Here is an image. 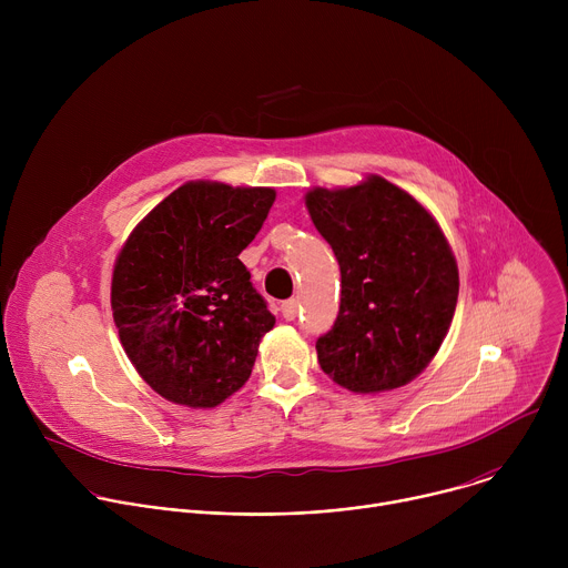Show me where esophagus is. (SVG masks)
Here are the masks:
<instances>
[{"label": "esophagus", "instance_id": "obj_1", "mask_svg": "<svg viewBox=\"0 0 568 568\" xmlns=\"http://www.w3.org/2000/svg\"><path fill=\"white\" fill-rule=\"evenodd\" d=\"M281 314H283V318L294 321V318H296V314H298V301H296V298H287V301H283V303H281Z\"/></svg>", "mask_w": 568, "mask_h": 568}]
</instances>
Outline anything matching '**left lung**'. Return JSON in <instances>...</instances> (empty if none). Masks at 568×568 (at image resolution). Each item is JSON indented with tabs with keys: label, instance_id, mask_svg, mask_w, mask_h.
I'll return each instance as SVG.
<instances>
[{
	"label": "left lung",
	"instance_id": "8db88e82",
	"mask_svg": "<svg viewBox=\"0 0 568 568\" xmlns=\"http://www.w3.org/2000/svg\"><path fill=\"white\" fill-rule=\"evenodd\" d=\"M305 204L342 270L333 328L316 339L323 373L355 393L420 375L438 353L458 301V267L436 220L382 178Z\"/></svg>",
	"mask_w": 568,
	"mask_h": 568
}]
</instances>
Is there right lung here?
Masks as SVG:
<instances>
[{
    "label": "right lung",
    "mask_w": 568,
    "mask_h": 568,
    "mask_svg": "<svg viewBox=\"0 0 568 568\" xmlns=\"http://www.w3.org/2000/svg\"><path fill=\"white\" fill-rule=\"evenodd\" d=\"M276 193L189 182L130 233L112 276V312L139 375L175 404L211 409L252 375L274 328L240 252Z\"/></svg>",
    "instance_id": "1"
}]
</instances>
